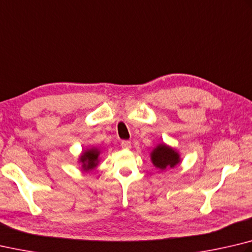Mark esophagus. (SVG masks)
Here are the masks:
<instances>
[{"instance_id":"34e87169","label":"esophagus","mask_w":252,"mask_h":252,"mask_svg":"<svg viewBox=\"0 0 252 252\" xmlns=\"http://www.w3.org/2000/svg\"><path fill=\"white\" fill-rule=\"evenodd\" d=\"M121 146L122 149H126V150H129L131 148V142L130 141H121Z\"/></svg>"}]
</instances>
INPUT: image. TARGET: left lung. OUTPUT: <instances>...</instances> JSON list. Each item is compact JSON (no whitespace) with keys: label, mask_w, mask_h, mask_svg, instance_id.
<instances>
[{"label":"left lung","mask_w":252,"mask_h":252,"mask_svg":"<svg viewBox=\"0 0 252 252\" xmlns=\"http://www.w3.org/2000/svg\"><path fill=\"white\" fill-rule=\"evenodd\" d=\"M153 164L159 170H165L166 167H174L180 162V155L173 149L161 144L151 154Z\"/></svg>","instance_id":"left-lung-1"}]
</instances>
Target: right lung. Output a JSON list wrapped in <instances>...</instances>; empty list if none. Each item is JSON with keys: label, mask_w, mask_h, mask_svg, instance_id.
Segmentation results:
<instances>
[{"label": "right lung", "mask_w": 252, "mask_h": 252, "mask_svg": "<svg viewBox=\"0 0 252 252\" xmlns=\"http://www.w3.org/2000/svg\"><path fill=\"white\" fill-rule=\"evenodd\" d=\"M98 155H99V151L97 149H91V150L86 151L80 158L82 167H84L86 171L94 168L97 166V163H98Z\"/></svg>", "instance_id": "add662e5"}]
</instances>
